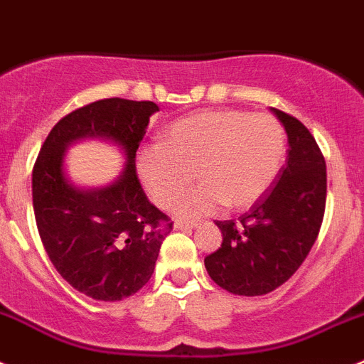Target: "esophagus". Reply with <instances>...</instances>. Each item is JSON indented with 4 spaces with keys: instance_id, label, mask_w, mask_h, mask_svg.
Returning <instances> with one entry per match:
<instances>
[{
    "instance_id": "1",
    "label": "esophagus",
    "mask_w": 364,
    "mask_h": 364,
    "mask_svg": "<svg viewBox=\"0 0 364 364\" xmlns=\"http://www.w3.org/2000/svg\"><path fill=\"white\" fill-rule=\"evenodd\" d=\"M198 223L196 221H185V219H176L174 227L176 228H194Z\"/></svg>"
}]
</instances>
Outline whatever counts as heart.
<instances>
[{
  "mask_svg": "<svg viewBox=\"0 0 364 364\" xmlns=\"http://www.w3.org/2000/svg\"><path fill=\"white\" fill-rule=\"evenodd\" d=\"M283 156L284 130L270 114L203 110L174 121L159 145L145 146L137 174L159 206L172 205L196 172L203 185L179 199V212L206 214L221 205L239 210L270 188Z\"/></svg>",
  "mask_w": 364,
  "mask_h": 364,
  "instance_id": "b5f03b06",
  "label": "heart"
}]
</instances>
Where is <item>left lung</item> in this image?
I'll use <instances>...</instances> for the list:
<instances>
[{
  "label": "left lung",
  "mask_w": 364,
  "mask_h": 364,
  "mask_svg": "<svg viewBox=\"0 0 364 364\" xmlns=\"http://www.w3.org/2000/svg\"><path fill=\"white\" fill-rule=\"evenodd\" d=\"M272 112L287 130V163L237 221H215L223 243L205 257L212 281L237 296H263L290 279L316 243L325 218V156L299 119L279 109Z\"/></svg>",
  "instance_id": "left-lung-1"
}]
</instances>
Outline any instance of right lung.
Returning <instances> with one entry per match:
<instances>
[{
	"instance_id": "add662e5",
	"label": "right lung",
	"mask_w": 364,
	"mask_h": 364,
	"mask_svg": "<svg viewBox=\"0 0 364 364\" xmlns=\"http://www.w3.org/2000/svg\"><path fill=\"white\" fill-rule=\"evenodd\" d=\"M154 101L109 97L61 117L32 168V205L45 252L77 292L119 301L152 277L159 248L174 223L146 198L136 172V152L146 134ZM109 136L126 149L127 168L114 186L92 193L74 189L63 176L68 142Z\"/></svg>"
}]
</instances>
